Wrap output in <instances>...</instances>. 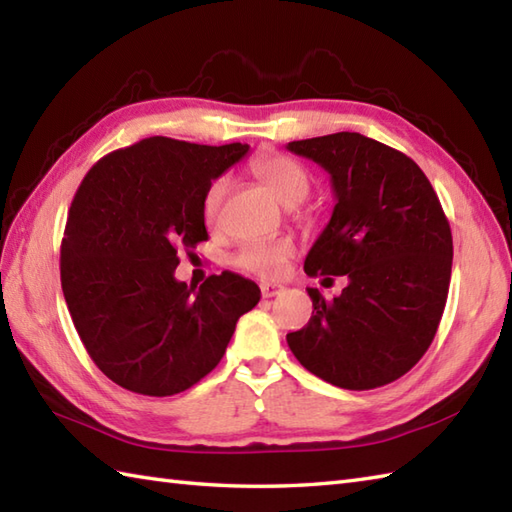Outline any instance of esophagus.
<instances>
[{
    "mask_svg": "<svg viewBox=\"0 0 512 512\" xmlns=\"http://www.w3.org/2000/svg\"><path fill=\"white\" fill-rule=\"evenodd\" d=\"M262 288V297L264 299H270V297H277L281 290H284V286H279V284H262L259 286Z\"/></svg>",
    "mask_w": 512,
    "mask_h": 512,
    "instance_id": "1",
    "label": "esophagus"
}]
</instances>
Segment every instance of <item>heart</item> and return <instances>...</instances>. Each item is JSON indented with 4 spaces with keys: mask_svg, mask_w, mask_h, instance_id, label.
I'll list each match as a JSON object with an SVG mask.
<instances>
[{
    "mask_svg": "<svg viewBox=\"0 0 512 512\" xmlns=\"http://www.w3.org/2000/svg\"><path fill=\"white\" fill-rule=\"evenodd\" d=\"M250 173L264 182L268 191L284 206H297L310 193V173L297 160L284 154H262L250 162ZM228 180L224 176L211 180L202 198V215L206 224H217L222 217ZM292 242L281 237L246 239L233 255V264L259 277H277L292 255Z\"/></svg>",
    "mask_w": 512,
    "mask_h": 512,
    "instance_id": "b5f03b06",
    "label": "heart"
}]
</instances>
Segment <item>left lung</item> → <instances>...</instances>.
<instances>
[{"mask_svg":"<svg viewBox=\"0 0 512 512\" xmlns=\"http://www.w3.org/2000/svg\"><path fill=\"white\" fill-rule=\"evenodd\" d=\"M288 149L328 171L336 195L303 270L347 279L334 299L308 288L312 317L286 336L290 350L341 389L394 383L429 350L447 306L453 237L438 195L409 156L356 132Z\"/></svg>","mask_w":512,"mask_h":512,"instance_id":"8db88e82","label":"left lung"}]
</instances>
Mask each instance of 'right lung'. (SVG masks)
Instances as JSON below:
<instances>
[{
    "mask_svg": "<svg viewBox=\"0 0 512 512\" xmlns=\"http://www.w3.org/2000/svg\"><path fill=\"white\" fill-rule=\"evenodd\" d=\"M248 145L151 136L103 156L76 189L61 242V288L101 372L143 396H173L222 361L255 281L224 270L195 292L178 253L209 239L202 198Z\"/></svg>",
    "mask_w": 512,
    "mask_h": 512,
    "instance_id": "right-lung-1",
    "label": "right lung"
}]
</instances>
